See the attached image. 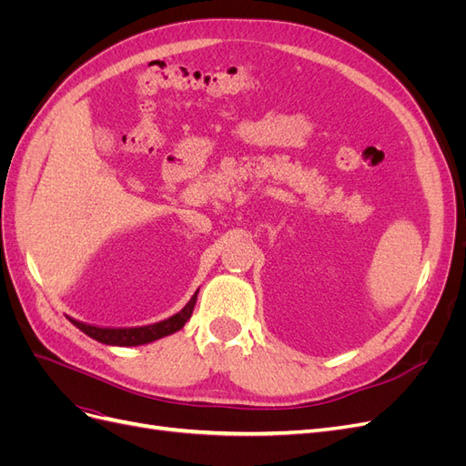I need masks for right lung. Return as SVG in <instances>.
I'll return each instance as SVG.
<instances>
[{
  "mask_svg": "<svg viewBox=\"0 0 466 466\" xmlns=\"http://www.w3.org/2000/svg\"><path fill=\"white\" fill-rule=\"evenodd\" d=\"M196 295H198V291H196L192 295V299L171 319H165V320L155 322V324H147V327L101 329V327H91V324H87V322H79L76 319H69V317L67 319H69V322H74L81 332H86L87 336L93 338V340L101 342V344H108V346H144V344L159 340V338H163V336L175 334L182 327H185L187 320L192 317L194 305H196Z\"/></svg>",
  "mask_w": 466,
  "mask_h": 466,
  "instance_id": "1",
  "label": "right lung"
}]
</instances>
